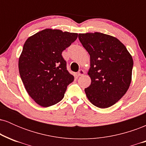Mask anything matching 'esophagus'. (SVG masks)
<instances>
[{"mask_svg": "<svg viewBox=\"0 0 146 146\" xmlns=\"http://www.w3.org/2000/svg\"><path fill=\"white\" fill-rule=\"evenodd\" d=\"M84 74V71L82 69L79 70V71L78 72V75L79 77L82 76V75H83Z\"/></svg>", "mask_w": 146, "mask_h": 146, "instance_id": "obj_1", "label": "esophagus"}]
</instances>
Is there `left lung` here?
<instances>
[{
	"instance_id": "obj_1",
	"label": "left lung",
	"mask_w": 146,
	"mask_h": 146,
	"mask_svg": "<svg viewBox=\"0 0 146 146\" xmlns=\"http://www.w3.org/2000/svg\"><path fill=\"white\" fill-rule=\"evenodd\" d=\"M78 38L90 58L88 74L91 84L84 89L87 98L98 108L111 106L130 86L133 67L132 56L121 42L109 35L79 33Z\"/></svg>"
}]
</instances>
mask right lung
Instances as JSON below:
<instances>
[{
    "mask_svg": "<svg viewBox=\"0 0 146 146\" xmlns=\"http://www.w3.org/2000/svg\"><path fill=\"white\" fill-rule=\"evenodd\" d=\"M75 33L46 29L29 37L18 61L22 81L29 96L43 107L62 100L74 76L62 53L78 38Z\"/></svg>",
    "mask_w": 146,
    "mask_h": 146,
    "instance_id": "obj_1",
    "label": "right lung"
}]
</instances>
